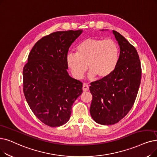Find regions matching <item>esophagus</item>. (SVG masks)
I'll return each mask as SVG.
<instances>
[{
  "label": "esophagus",
  "mask_w": 157,
  "mask_h": 157,
  "mask_svg": "<svg viewBox=\"0 0 157 157\" xmlns=\"http://www.w3.org/2000/svg\"><path fill=\"white\" fill-rule=\"evenodd\" d=\"M88 90H89V86H88L87 83H84L83 85V90L84 92H86V91H88Z\"/></svg>",
  "instance_id": "obj_1"
}]
</instances>
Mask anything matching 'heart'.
Segmentation results:
<instances>
[{
  "label": "heart",
  "mask_w": 157,
  "mask_h": 157,
  "mask_svg": "<svg viewBox=\"0 0 157 157\" xmlns=\"http://www.w3.org/2000/svg\"><path fill=\"white\" fill-rule=\"evenodd\" d=\"M76 53H69L66 62L72 76L81 79L87 70L88 77L105 79L112 74L119 58L117 44L112 40L88 38L76 47Z\"/></svg>",
  "instance_id": "1"
}]
</instances>
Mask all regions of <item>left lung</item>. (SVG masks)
I'll return each instance as SVG.
<instances>
[{"mask_svg":"<svg viewBox=\"0 0 157 157\" xmlns=\"http://www.w3.org/2000/svg\"><path fill=\"white\" fill-rule=\"evenodd\" d=\"M113 33L120 47L117 65L110 76L92 82L89 88L90 115L102 125L114 124L126 116L135 103L141 80L137 50L119 33Z\"/></svg>","mask_w":157,"mask_h":157,"instance_id":"8db88e82","label":"left lung"}]
</instances>
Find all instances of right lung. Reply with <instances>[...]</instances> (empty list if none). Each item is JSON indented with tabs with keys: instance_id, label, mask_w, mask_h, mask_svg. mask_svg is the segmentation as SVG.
<instances>
[{
	"instance_id": "1",
	"label": "right lung",
	"mask_w": 157,
	"mask_h": 157,
	"mask_svg": "<svg viewBox=\"0 0 157 157\" xmlns=\"http://www.w3.org/2000/svg\"><path fill=\"white\" fill-rule=\"evenodd\" d=\"M82 30L57 31L39 40L23 69V90L35 116L51 127L69 120L83 83L68 74L66 56Z\"/></svg>"
}]
</instances>
